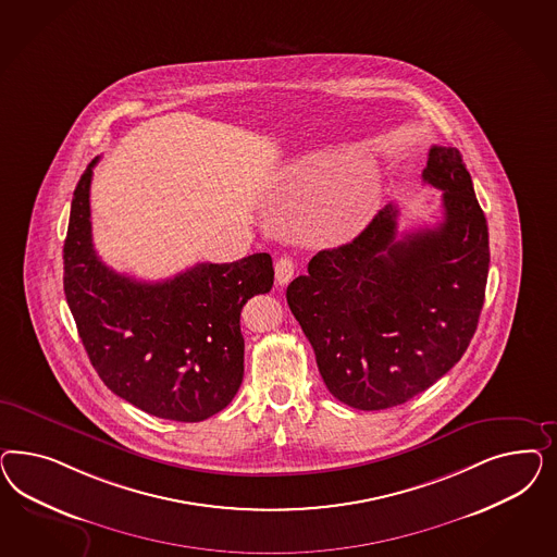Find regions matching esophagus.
I'll use <instances>...</instances> for the list:
<instances>
[{
  "instance_id": "esophagus-1",
  "label": "esophagus",
  "mask_w": 557,
  "mask_h": 557,
  "mask_svg": "<svg viewBox=\"0 0 557 557\" xmlns=\"http://www.w3.org/2000/svg\"><path fill=\"white\" fill-rule=\"evenodd\" d=\"M294 273H296V263H294L292 257H280L275 261V282L280 286L287 284L294 277Z\"/></svg>"
}]
</instances>
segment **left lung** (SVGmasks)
I'll use <instances>...</instances> for the list:
<instances>
[{"mask_svg": "<svg viewBox=\"0 0 557 557\" xmlns=\"http://www.w3.org/2000/svg\"><path fill=\"white\" fill-rule=\"evenodd\" d=\"M422 182L443 189L435 228L398 238L388 203L287 286L326 388L357 410L405 405L433 386L466 354L484 306L488 224L461 152L433 145Z\"/></svg>", "mask_w": 557, "mask_h": 557, "instance_id": "1", "label": "left lung"}]
</instances>
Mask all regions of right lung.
Instances as JSON below:
<instances>
[{
  "label": "right lung",
  "mask_w": 557,
  "mask_h": 557,
  "mask_svg": "<svg viewBox=\"0 0 557 557\" xmlns=\"http://www.w3.org/2000/svg\"><path fill=\"white\" fill-rule=\"evenodd\" d=\"M96 163L73 191L63 247L65 298L87 357L101 382L136 408L168 421H203L240 388V310L273 286L271 257L198 263L154 284L110 270L91 243Z\"/></svg>",
  "instance_id": "add662e5"
}]
</instances>
